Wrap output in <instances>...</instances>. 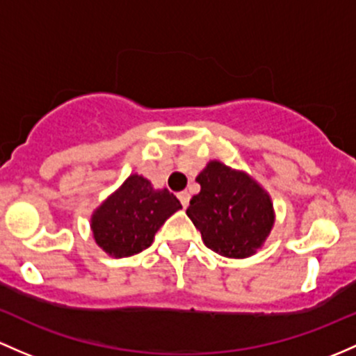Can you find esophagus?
Segmentation results:
<instances>
[{
    "mask_svg": "<svg viewBox=\"0 0 356 356\" xmlns=\"http://www.w3.org/2000/svg\"><path fill=\"white\" fill-rule=\"evenodd\" d=\"M189 200H191V194L188 193V191H182V193L179 194V201H181V204L184 208L189 207Z\"/></svg>",
    "mask_w": 356,
    "mask_h": 356,
    "instance_id": "34e87169",
    "label": "esophagus"
}]
</instances>
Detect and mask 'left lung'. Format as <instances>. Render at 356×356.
<instances>
[{"instance_id":"obj_1","label":"left lung","mask_w":356,"mask_h":356,"mask_svg":"<svg viewBox=\"0 0 356 356\" xmlns=\"http://www.w3.org/2000/svg\"><path fill=\"white\" fill-rule=\"evenodd\" d=\"M200 194L186 209L203 242L225 257L256 254L275 223L269 194L245 172L213 160L196 177Z\"/></svg>"}]
</instances>
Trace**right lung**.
<instances>
[{"instance_id":"obj_1","label":"right lung","mask_w":356,"mask_h":356,"mask_svg":"<svg viewBox=\"0 0 356 356\" xmlns=\"http://www.w3.org/2000/svg\"><path fill=\"white\" fill-rule=\"evenodd\" d=\"M182 204L167 189H153L133 174L92 215L93 238L112 257H129L152 245L156 230Z\"/></svg>"}]
</instances>
